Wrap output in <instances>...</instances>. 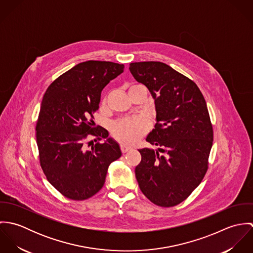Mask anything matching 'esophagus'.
I'll list each match as a JSON object with an SVG mask.
<instances>
[{
	"mask_svg": "<svg viewBox=\"0 0 253 253\" xmlns=\"http://www.w3.org/2000/svg\"><path fill=\"white\" fill-rule=\"evenodd\" d=\"M132 148L130 147V146H126V145L122 144L121 145V150H122V152L123 153H126V152H128L129 150H131Z\"/></svg>",
	"mask_w": 253,
	"mask_h": 253,
	"instance_id": "1",
	"label": "esophagus"
}]
</instances>
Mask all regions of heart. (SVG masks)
I'll return each mask as SVG.
<instances>
[{
  "label": "heart",
  "instance_id": "obj_1",
  "mask_svg": "<svg viewBox=\"0 0 253 253\" xmlns=\"http://www.w3.org/2000/svg\"><path fill=\"white\" fill-rule=\"evenodd\" d=\"M149 127V122L144 117L124 118L115 122L112 126L114 136L121 142L135 143Z\"/></svg>",
  "mask_w": 253,
  "mask_h": 253
}]
</instances>
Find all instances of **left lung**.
I'll return each instance as SVG.
<instances>
[{"label": "left lung", "instance_id": "left-lung-1", "mask_svg": "<svg viewBox=\"0 0 253 253\" xmlns=\"http://www.w3.org/2000/svg\"><path fill=\"white\" fill-rule=\"evenodd\" d=\"M129 70L149 89L157 122L146 141L158 149L138 150L141 162L135 176L153 204L174 207L200 185L208 170L213 130L207 103L192 80L166 63L133 62Z\"/></svg>", "mask_w": 253, "mask_h": 253}]
</instances>
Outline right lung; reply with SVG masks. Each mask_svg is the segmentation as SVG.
<instances>
[{
    "instance_id": "right-lung-1",
    "label": "right lung",
    "mask_w": 253,
    "mask_h": 253,
    "mask_svg": "<svg viewBox=\"0 0 253 253\" xmlns=\"http://www.w3.org/2000/svg\"><path fill=\"white\" fill-rule=\"evenodd\" d=\"M124 68L110 61L81 62L52 82L42 97L36 126L41 167L48 182L68 199L82 201L96 194L110 164L122 156L120 145L104 127L91 126L101 91ZM89 136L97 143L86 149L92 142H87Z\"/></svg>"
}]
</instances>
